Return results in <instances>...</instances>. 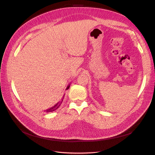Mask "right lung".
Instances as JSON below:
<instances>
[{"mask_svg": "<svg viewBox=\"0 0 155 155\" xmlns=\"http://www.w3.org/2000/svg\"><path fill=\"white\" fill-rule=\"evenodd\" d=\"M69 87H70V85H68V86L67 87L66 90H67V89H68ZM64 95L63 96V99L61 100V101H59L58 103H57V104H56L55 105H54L52 107H51V108H50V109H47V110H46L45 112H53V111H54V110H57V109H58V108L59 107V106H60L61 105L62 102H63V99H64Z\"/></svg>", "mask_w": 155, "mask_h": 155, "instance_id": "obj_1", "label": "right lung"}]
</instances>
